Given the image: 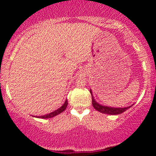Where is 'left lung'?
Wrapping results in <instances>:
<instances>
[{"instance_id": "1", "label": "left lung", "mask_w": 156, "mask_h": 156, "mask_svg": "<svg viewBox=\"0 0 156 156\" xmlns=\"http://www.w3.org/2000/svg\"><path fill=\"white\" fill-rule=\"evenodd\" d=\"M90 92L91 97H92V104L94 108H95L96 110H97L100 112L103 113V114H108V115H119L122 114V112H125L126 110L128 109L130 106H128V107L125 108H112V107H108V106H102V105H100L99 103H97V102L94 100V97H93L92 92H91V90H90Z\"/></svg>"}]
</instances>
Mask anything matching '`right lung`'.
<instances>
[{
  "label": "right lung",
  "instance_id": "1",
  "mask_svg": "<svg viewBox=\"0 0 156 156\" xmlns=\"http://www.w3.org/2000/svg\"><path fill=\"white\" fill-rule=\"evenodd\" d=\"M67 105H68V100H66L65 103H64L63 105H62V106H61L60 108H58L57 110H56V111L50 113V114H48V115H42V116H37V118H41V119H50V118H53L54 117V116L60 114V113H62V112L64 111V110L66 109L67 107Z\"/></svg>",
  "mask_w": 156,
  "mask_h": 156
}]
</instances>
